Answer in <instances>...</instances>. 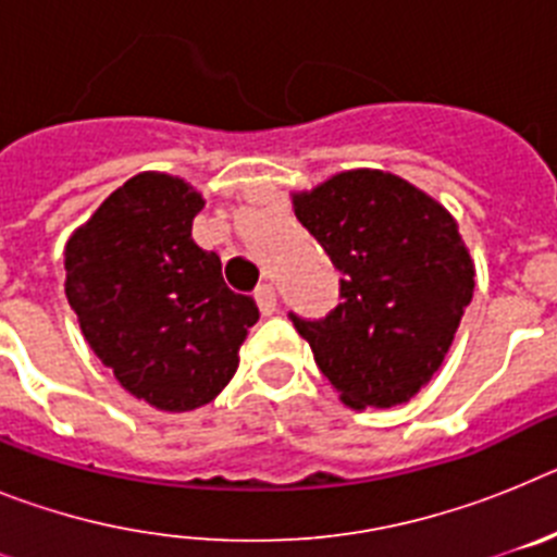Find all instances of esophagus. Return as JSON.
<instances>
[{"instance_id":"34e87169","label":"esophagus","mask_w":557,"mask_h":557,"mask_svg":"<svg viewBox=\"0 0 557 557\" xmlns=\"http://www.w3.org/2000/svg\"><path fill=\"white\" fill-rule=\"evenodd\" d=\"M253 298L259 304V312L262 314H273L275 312V287L273 284H259L253 289Z\"/></svg>"}]
</instances>
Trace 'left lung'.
Masks as SVG:
<instances>
[{"instance_id": "8db88e82", "label": "left lung", "mask_w": 557, "mask_h": 557, "mask_svg": "<svg viewBox=\"0 0 557 557\" xmlns=\"http://www.w3.org/2000/svg\"><path fill=\"white\" fill-rule=\"evenodd\" d=\"M295 218L339 273L332 312H287L321 373L357 410L410 401L444 362L474 293L451 214L391 172L357 170L295 195Z\"/></svg>"}]
</instances>
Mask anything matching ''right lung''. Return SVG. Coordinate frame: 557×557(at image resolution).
Wrapping results in <instances>:
<instances>
[{
	"label": "right lung",
	"mask_w": 557,
	"mask_h": 557,
	"mask_svg": "<svg viewBox=\"0 0 557 557\" xmlns=\"http://www.w3.org/2000/svg\"><path fill=\"white\" fill-rule=\"evenodd\" d=\"M203 198L181 178L141 172L111 191L66 243V298L83 337L147 405H209L259 321L250 295L223 282L220 256L191 239Z\"/></svg>",
	"instance_id": "right-lung-1"
}]
</instances>
